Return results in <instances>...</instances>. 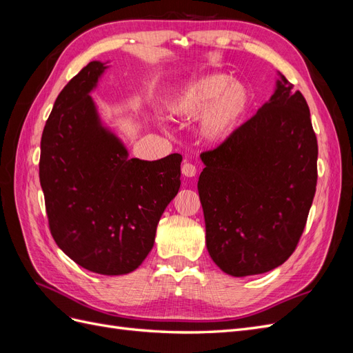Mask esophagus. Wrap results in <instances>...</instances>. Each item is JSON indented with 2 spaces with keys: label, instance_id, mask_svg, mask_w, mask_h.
<instances>
[{
  "label": "esophagus",
  "instance_id": "34e87169",
  "mask_svg": "<svg viewBox=\"0 0 353 353\" xmlns=\"http://www.w3.org/2000/svg\"><path fill=\"white\" fill-rule=\"evenodd\" d=\"M181 172H183L185 176L191 178V176H194L197 174V168L193 163L185 162L183 166H181Z\"/></svg>",
  "mask_w": 353,
  "mask_h": 353
}]
</instances>
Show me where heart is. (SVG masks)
Here are the masks:
<instances>
[{
    "mask_svg": "<svg viewBox=\"0 0 353 353\" xmlns=\"http://www.w3.org/2000/svg\"><path fill=\"white\" fill-rule=\"evenodd\" d=\"M250 104L244 85L228 74L212 73L188 82L166 101L169 114L181 121L200 116V134L209 141L227 138L241 122Z\"/></svg>",
    "mask_w": 353,
    "mask_h": 353,
    "instance_id": "heart-1",
    "label": "heart"
}]
</instances>
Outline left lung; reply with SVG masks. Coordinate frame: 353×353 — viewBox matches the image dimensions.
Here are the masks:
<instances>
[{"instance_id":"left-lung-1","label":"left lung","mask_w":353,"mask_h":353,"mask_svg":"<svg viewBox=\"0 0 353 353\" xmlns=\"http://www.w3.org/2000/svg\"><path fill=\"white\" fill-rule=\"evenodd\" d=\"M200 157L212 261L234 276L284 263L302 237L318 179L316 135L302 92L281 77L268 103Z\"/></svg>"}]
</instances>
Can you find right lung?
Masks as SVG:
<instances>
[{"label":"right lung","instance_id":"right-lung-1","mask_svg":"<svg viewBox=\"0 0 353 353\" xmlns=\"http://www.w3.org/2000/svg\"><path fill=\"white\" fill-rule=\"evenodd\" d=\"M104 69L88 63L59 94L42 131L39 181L59 248L91 272L122 275L152 250L159 219L181 185L183 156L128 159L90 97Z\"/></svg>","mask_w":353,"mask_h":353}]
</instances>
